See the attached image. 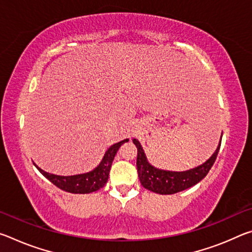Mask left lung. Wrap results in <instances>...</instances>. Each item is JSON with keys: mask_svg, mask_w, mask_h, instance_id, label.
<instances>
[{"mask_svg": "<svg viewBox=\"0 0 252 252\" xmlns=\"http://www.w3.org/2000/svg\"><path fill=\"white\" fill-rule=\"evenodd\" d=\"M138 149V157H136V169L141 185L146 189L153 191L160 194H173L180 192L188 189V188L193 187L200 182L210 171L211 167L215 163L218 156L219 149L221 146V141L215 153L209 158V159L199 165L197 168L187 170V171H167V170H161L155 168L149 163L147 157L141 144L136 139L132 140Z\"/></svg>", "mask_w": 252, "mask_h": 252, "instance_id": "obj_1", "label": "left lung"}]
</instances>
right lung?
<instances>
[{
  "mask_svg": "<svg viewBox=\"0 0 252 252\" xmlns=\"http://www.w3.org/2000/svg\"><path fill=\"white\" fill-rule=\"evenodd\" d=\"M129 141V139H125L122 141L114 143L111 146L106 152L104 153V157L99 165L92 171L82 173V174H75V176H57V174L45 172L44 170L37 167L35 163H33L37 170L43 174V176L57 186L61 190H64L66 192L70 193H91L94 191L103 188L106 182H108L109 172L112 165V161L116 157L117 152L123 143Z\"/></svg>",
  "mask_w": 252,
  "mask_h": 252,
  "instance_id": "right-lung-1",
  "label": "right lung"
}]
</instances>
